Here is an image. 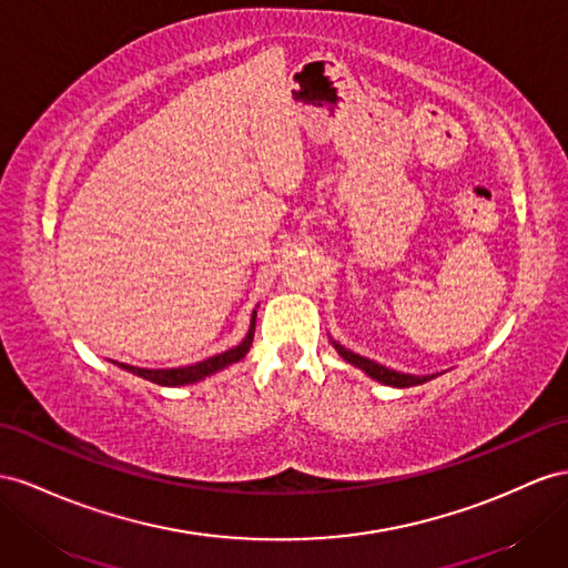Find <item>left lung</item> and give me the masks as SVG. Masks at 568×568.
<instances>
[{
    "instance_id": "1",
    "label": "left lung",
    "mask_w": 568,
    "mask_h": 568,
    "mask_svg": "<svg viewBox=\"0 0 568 568\" xmlns=\"http://www.w3.org/2000/svg\"><path fill=\"white\" fill-rule=\"evenodd\" d=\"M331 343H333V347H336L338 355H341L345 362H351L353 367L362 369L367 376H372L374 382H379V384H384V386L408 388V386H417V384H425V382L434 379V374L415 376V374H403V372H396V369H388V367L379 365V362H374V359H369V357H362V355H357V353H353V351H347V347H343L341 343H336L333 338H331Z\"/></svg>"
}]
</instances>
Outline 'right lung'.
<instances>
[{"mask_svg": "<svg viewBox=\"0 0 568 568\" xmlns=\"http://www.w3.org/2000/svg\"><path fill=\"white\" fill-rule=\"evenodd\" d=\"M254 326H256V312L252 314V324H250V331H246V336L240 345L230 347V351L221 353V355H213L209 359L203 362H196V365H189V367H174V369H143V367H132V365H122V362H114L120 369H126L132 372L136 376H141V379H149L158 386H184V384H196L201 379H206V376L221 372L230 365H235V362H240L246 353H250L252 347V341H254Z\"/></svg>", "mask_w": 568, "mask_h": 568, "instance_id": "obj_1", "label": "right lung"}]
</instances>
